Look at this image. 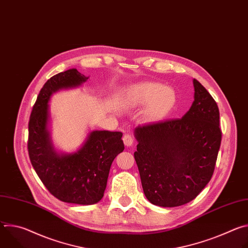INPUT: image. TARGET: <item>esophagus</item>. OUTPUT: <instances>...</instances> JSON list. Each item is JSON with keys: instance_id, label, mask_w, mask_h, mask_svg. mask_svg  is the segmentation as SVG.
<instances>
[{"instance_id": "obj_1", "label": "esophagus", "mask_w": 248, "mask_h": 248, "mask_svg": "<svg viewBox=\"0 0 248 248\" xmlns=\"http://www.w3.org/2000/svg\"><path fill=\"white\" fill-rule=\"evenodd\" d=\"M123 140H124V145L127 146V147H128V146H131V145L133 144V137H132V135H131L130 133L124 134Z\"/></svg>"}]
</instances>
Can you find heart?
Returning <instances> with one entry per match:
<instances>
[{"instance_id": "heart-1", "label": "heart", "mask_w": 248, "mask_h": 248, "mask_svg": "<svg viewBox=\"0 0 248 248\" xmlns=\"http://www.w3.org/2000/svg\"><path fill=\"white\" fill-rule=\"evenodd\" d=\"M132 99L137 105L147 106L146 114L152 120H158L169 114L176 101L175 92L170 87H164L161 83L142 82L130 89Z\"/></svg>"}]
</instances>
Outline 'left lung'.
<instances>
[{
  "label": "left lung",
  "mask_w": 248,
  "mask_h": 248,
  "mask_svg": "<svg viewBox=\"0 0 248 248\" xmlns=\"http://www.w3.org/2000/svg\"><path fill=\"white\" fill-rule=\"evenodd\" d=\"M194 101L182 119L138 125L134 152L146 198L176 207L193 200L213 175L222 130L216 101L193 79Z\"/></svg>",
  "instance_id": "left-lung-1"
}]
</instances>
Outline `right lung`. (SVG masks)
Wrapping results in <instances>:
<instances>
[{
	"label": "right lung",
	"mask_w": 248,
	"mask_h": 248,
	"mask_svg": "<svg viewBox=\"0 0 248 248\" xmlns=\"http://www.w3.org/2000/svg\"><path fill=\"white\" fill-rule=\"evenodd\" d=\"M87 79L77 68L52 77L40 90L28 124L29 159L39 179L59 200L80 205L102 199L111 165L124 149L122 132L93 130L77 152L60 155L54 150L48 130V102L60 89L78 87Z\"/></svg>",
	"instance_id": "obj_1"
}]
</instances>
